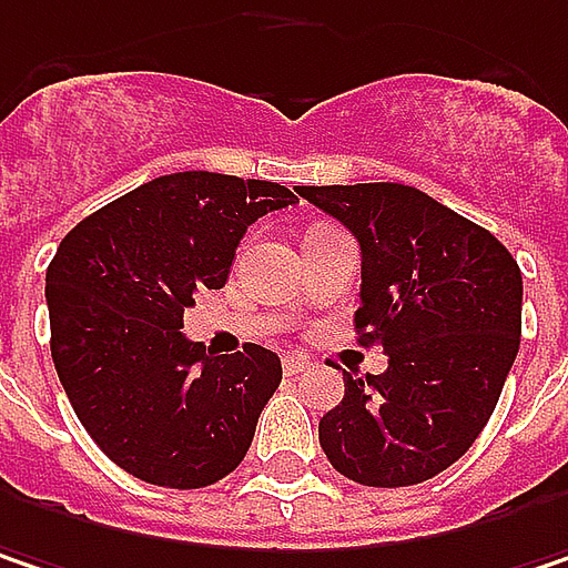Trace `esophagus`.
Returning <instances> with one entry per match:
<instances>
[{"label":"esophagus","mask_w":568,"mask_h":568,"mask_svg":"<svg viewBox=\"0 0 568 568\" xmlns=\"http://www.w3.org/2000/svg\"><path fill=\"white\" fill-rule=\"evenodd\" d=\"M283 367L288 377H298V374L312 371V364H308V357H305V354H288V357H283Z\"/></svg>","instance_id":"1"}]
</instances>
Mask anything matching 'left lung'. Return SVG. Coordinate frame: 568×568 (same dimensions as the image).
Instances as JSON below:
<instances>
[{
  "label": "left lung",
  "mask_w": 568,
  "mask_h": 568,
  "mask_svg": "<svg viewBox=\"0 0 568 568\" xmlns=\"http://www.w3.org/2000/svg\"><path fill=\"white\" fill-rule=\"evenodd\" d=\"M308 204L361 243V344H381L384 374H344V399L318 442L344 478L406 488L455 465L488 426L520 347L524 280L485 227L419 187L302 184Z\"/></svg>",
  "instance_id": "8db88e82"
}]
</instances>
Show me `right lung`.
Here are the masks:
<instances>
[{
	"label": "right lung",
	"instance_id": "add662e5",
	"mask_svg": "<svg viewBox=\"0 0 568 568\" xmlns=\"http://www.w3.org/2000/svg\"><path fill=\"white\" fill-rule=\"evenodd\" d=\"M295 201L276 181L175 172L61 240L44 276L54 371L83 429L132 478L207 488L243 462L283 364L260 344L211 354L181 335L184 308L227 283L256 217Z\"/></svg>",
	"mask_w": 568,
	"mask_h": 568
}]
</instances>
